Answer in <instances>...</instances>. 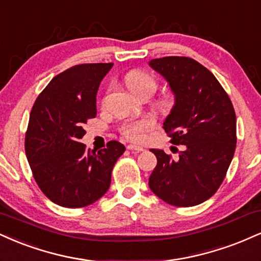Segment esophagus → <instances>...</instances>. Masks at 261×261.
<instances>
[{
	"label": "esophagus",
	"instance_id": "esophagus-1",
	"mask_svg": "<svg viewBox=\"0 0 261 261\" xmlns=\"http://www.w3.org/2000/svg\"><path fill=\"white\" fill-rule=\"evenodd\" d=\"M127 148H128V150H130V151H133V152H142V151H144L143 146L134 145V144H129V145H128Z\"/></svg>",
	"mask_w": 261,
	"mask_h": 261
}]
</instances>
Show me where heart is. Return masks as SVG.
I'll use <instances>...</instances> for the list:
<instances>
[{
	"label": "heart",
	"instance_id": "obj_1",
	"mask_svg": "<svg viewBox=\"0 0 261 261\" xmlns=\"http://www.w3.org/2000/svg\"><path fill=\"white\" fill-rule=\"evenodd\" d=\"M124 83L129 91L136 96L149 95L151 96L158 89V83L155 78L149 73L142 70H132L124 76ZM154 125V121L151 119H140V121H130L123 124L122 132L127 138L133 140H140L143 138V133L150 129Z\"/></svg>",
	"mask_w": 261,
	"mask_h": 261
}]
</instances>
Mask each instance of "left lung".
<instances>
[{"label": "left lung", "mask_w": 261, "mask_h": 261, "mask_svg": "<svg viewBox=\"0 0 261 261\" xmlns=\"http://www.w3.org/2000/svg\"><path fill=\"white\" fill-rule=\"evenodd\" d=\"M149 66L165 78L174 96L164 128L183 145L178 159L151 149L158 165L151 192L174 206H194L215 194L236 150V113L228 95L209 69L188 57H162Z\"/></svg>", "instance_id": "obj_1"}]
</instances>
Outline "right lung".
I'll list each match as a JSON object with an SVG mask.
<instances>
[{"instance_id": "right-lung-1", "label": "right lung", "mask_w": 261, "mask_h": 261, "mask_svg": "<svg viewBox=\"0 0 261 261\" xmlns=\"http://www.w3.org/2000/svg\"><path fill=\"white\" fill-rule=\"evenodd\" d=\"M113 63L79 64L52 78L30 112L25 154L44 194L64 207L95 203L109 191L123 144L112 140L97 152L81 139L83 125L96 116L100 83Z\"/></svg>"}]
</instances>
